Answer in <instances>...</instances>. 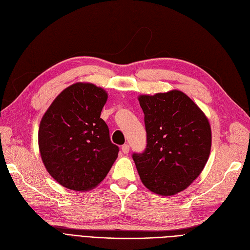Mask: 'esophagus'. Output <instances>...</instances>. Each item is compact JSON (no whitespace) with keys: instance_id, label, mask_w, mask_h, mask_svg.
<instances>
[{"instance_id":"esophagus-1","label":"esophagus","mask_w":250,"mask_h":250,"mask_svg":"<svg viewBox=\"0 0 250 250\" xmlns=\"http://www.w3.org/2000/svg\"><path fill=\"white\" fill-rule=\"evenodd\" d=\"M122 151L124 152V154H127V152L130 151V146H128L127 144H124V146H122Z\"/></svg>"}]
</instances>
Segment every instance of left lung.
I'll use <instances>...</instances> for the list:
<instances>
[{
  "label": "left lung",
  "mask_w": 250,
  "mask_h": 250,
  "mask_svg": "<svg viewBox=\"0 0 250 250\" xmlns=\"http://www.w3.org/2000/svg\"><path fill=\"white\" fill-rule=\"evenodd\" d=\"M147 137L142 154L133 160L149 191L170 196L188 188L205 168L212 131L201 109L181 90L141 94Z\"/></svg>",
  "instance_id": "8db88e82"
}]
</instances>
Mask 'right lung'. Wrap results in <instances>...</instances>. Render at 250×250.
Returning a JSON list of instances; mask_svg holds the SVG:
<instances>
[{"label":"right lung","instance_id":"right-lung-1","mask_svg":"<svg viewBox=\"0 0 250 250\" xmlns=\"http://www.w3.org/2000/svg\"><path fill=\"white\" fill-rule=\"evenodd\" d=\"M107 91L92 83L65 88L45 111L38 146L45 169L61 186L91 190L106 178L118 156L101 118Z\"/></svg>","mask_w":250,"mask_h":250}]
</instances>
